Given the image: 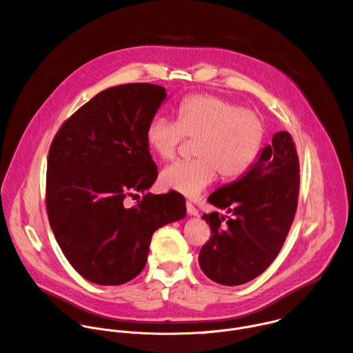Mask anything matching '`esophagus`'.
Wrapping results in <instances>:
<instances>
[{
    "mask_svg": "<svg viewBox=\"0 0 353 353\" xmlns=\"http://www.w3.org/2000/svg\"><path fill=\"white\" fill-rule=\"evenodd\" d=\"M185 207H187V214H188L190 216H198V210L190 203V201H187Z\"/></svg>",
    "mask_w": 353,
    "mask_h": 353,
    "instance_id": "esophagus-1",
    "label": "esophagus"
}]
</instances>
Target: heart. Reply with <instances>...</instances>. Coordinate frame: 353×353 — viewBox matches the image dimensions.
Wrapping results in <instances>:
<instances>
[{
	"mask_svg": "<svg viewBox=\"0 0 353 353\" xmlns=\"http://www.w3.org/2000/svg\"><path fill=\"white\" fill-rule=\"evenodd\" d=\"M177 121L157 116L146 128V143L155 157L170 161L185 138L195 139L192 161L168 166L159 176L163 190L194 198L219 173L225 181L241 177L256 162L265 135L261 117L221 96H185L176 109Z\"/></svg>",
	"mask_w": 353,
	"mask_h": 353,
	"instance_id": "b5f03b06",
	"label": "heart"
}]
</instances>
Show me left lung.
Segmentation results:
<instances>
[{
  "mask_svg": "<svg viewBox=\"0 0 353 353\" xmlns=\"http://www.w3.org/2000/svg\"><path fill=\"white\" fill-rule=\"evenodd\" d=\"M300 168L289 132L272 137L250 170L210 195V204L226 210L204 214L211 239L199 251V267L216 283L236 286L261 275L276 259L294 219Z\"/></svg>",
  "mask_w": 353,
  "mask_h": 353,
  "instance_id": "1",
  "label": "left lung"
}]
</instances>
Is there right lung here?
I'll return each mask as SVG.
<instances>
[{
	"mask_svg": "<svg viewBox=\"0 0 353 353\" xmlns=\"http://www.w3.org/2000/svg\"><path fill=\"white\" fill-rule=\"evenodd\" d=\"M165 97L154 83L109 88L65 120L50 146L48 222L65 259L93 283L134 279L154 232L185 216L181 194L145 192L158 179L146 128ZM135 190L144 196L128 209L123 199Z\"/></svg>",
	"mask_w": 353,
	"mask_h": 353,
	"instance_id": "add662e5",
	"label": "right lung"
}]
</instances>
